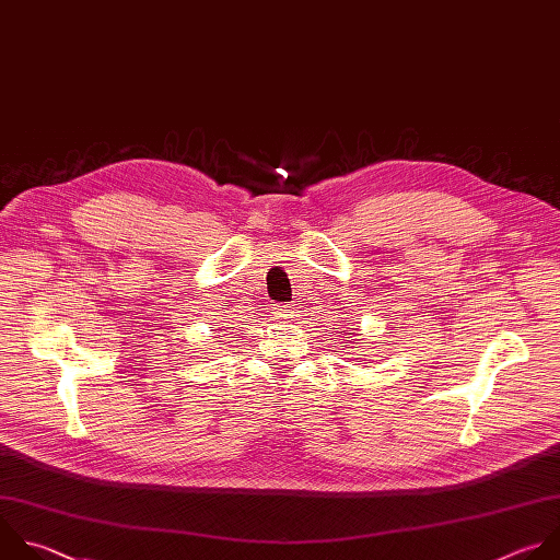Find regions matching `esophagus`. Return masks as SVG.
Wrapping results in <instances>:
<instances>
[{
  "instance_id": "1",
  "label": "esophagus",
  "mask_w": 560,
  "mask_h": 560,
  "mask_svg": "<svg viewBox=\"0 0 560 560\" xmlns=\"http://www.w3.org/2000/svg\"><path fill=\"white\" fill-rule=\"evenodd\" d=\"M275 310H277L275 314H279V318H290V316L294 314V305H292V303H283V305H277Z\"/></svg>"
}]
</instances>
